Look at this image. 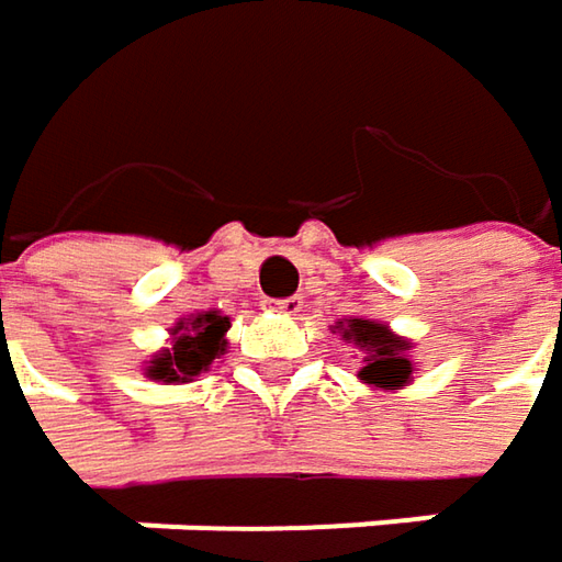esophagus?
I'll return each mask as SVG.
<instances>
[{"label": "esophagus", "mask_w": 562, "mask_h": 562, "mask_svg": "<svg viewBox=\"0 0 562 562\" xmlns=\"http://www.w3.org/2000/svg\"><path fill=\"white\" fill-rule=\"evenodd\" d=\"M302 295H289V299H277V302H270V308L273 312H280V315H299L302 312Z\"/></svg>", "instance_id": "34e87169"}]
</instances>
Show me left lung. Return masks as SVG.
<instances>
[{
  "mask_svg": "<svg viewBox=\"0 0 562 562\" xmlns=\"http://www.w3.org/2000/svg\"><path fill=\"white\" fill-rule=\"evenodd\" d=\"M334 334H340L344 344H353L363 353V363L357 370L360 383L380 392H395L415 380L412 340L392 331L385 322L353 315L334 322Z\"/></svg>",
  "mask_w": 562,
  "mask_h": 562,
  "instance_id": "obj_1",
  "label": "left lung"
}]
</instances>
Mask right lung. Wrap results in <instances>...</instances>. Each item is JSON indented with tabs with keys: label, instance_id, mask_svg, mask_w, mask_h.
Returning <instances> with one entry per match:
<instances>
[{
	"label": "right lung",
	"instance_id": "add662e5",
	"mask_svg": "<svg viewBox=\"0 0 562 562\" xmlns=\"http://www.w3.org/2000/svg\"><path fill=\"white\" fill-rule=\"evenodd\" d=\"M228 328L231 318L222 315L218 308L195 312L189 318H179L170 328V340L164 350H157L144 363V376L154 383L179 385L192 383L195 376L209 373V367L225 357L228 350Z\"/></svg>",
	"mask_w": 562,
	"mask_h": 562
}]
</instances>
